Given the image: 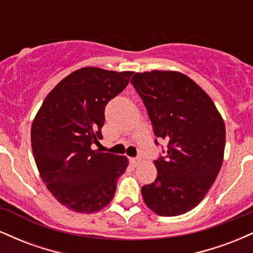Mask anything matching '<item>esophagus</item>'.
<instances>
[{"label": "esophagus", "mask_w": 253, "mask_h": 253, "mask_svg": "<svg viewBox=\"0 0 253 253\" xmlns=\"http://www.w3.org/2000/svg\"><path fill=\"white\" fill-rule=\"evenodd\" d=\"M130 162H132L133 167H138V165L141 163V159L140 158H130Z\"/></svg>", "instance_id": "1"}]
</instances>
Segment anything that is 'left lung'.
I'll return each mask as SVG.
<instances>
[{
	"label": "left lung",
	"instance_id": "obj_1",
	"mask_svg": "<svg viewBox=\"0 0 253 253\" xmlns=\"http://www.w3.org/2000/svg\"><path fill=\"white\" fill-rule=\"evenodd\" d=\"M130 83L146 107L155 135L168 141L165 156L155 161L156 181L141 188L144 202L161 216L181 215L195 208L215 181L225 151V124L211 98L181 72H136Z\"/></svg>",
	"mask_w": 253,
	"mask_h": 253
}]
</instances>
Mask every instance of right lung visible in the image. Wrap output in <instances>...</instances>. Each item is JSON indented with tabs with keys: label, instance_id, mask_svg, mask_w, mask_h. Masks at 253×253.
Wrapping results in <instances>:
<instances>
[{
	"label": "right lung",
	"instance_id": "1",
	"mask_svg": "<svg viewBox=\"0 0 253 253\" xmlns=\"http://www.w3.org/2000/svg\"><path fill=\"white\" fill-rule=\"evenodd\" d=\"M132 71H74L46 96L31 129L33 156L58 202L91 214L112 201L127 158L92 150L103 138L104 108L126 88Z\"/></svg>",
	"mask_w": 253,
	"mask_h": 253
}]
</instances>
